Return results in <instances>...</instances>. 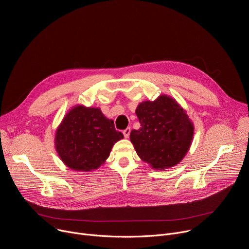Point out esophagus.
Instances as JSON below:
<instances>
[{"instance_id":"34e87169","label":"esophagus","mask_w":249,"mask_h":249,"mask_svg":"<svg viewBox=\"0 0 249 249\" xmlns=\"http://www.w3.org/2000/svg\"><path fill=\"white\" fill-rule=\"evenodd\" d=\"M123 135L125 138H128L129 135H130V128H126L124 131H123Z\"/></svg>"}]
</instances>
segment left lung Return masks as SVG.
Here are the masks:
<instances>
[{"label":"left lung","mask_w":249,"mask_h":249,"mask_svg":"<svg viewBox=\"0 0 249 249\" xmlns=\"http://www.w3.org/2000/svg\"><path fill=\"white\" fill-rule=\"evenodd\" d=\"M136 115L141 127L130 134L139 158L155 169L178 164L191 146L194 124L173 97L160 94L139 103Z\"/></svg>","instance_id":"left-lung-1"}]
</instances>
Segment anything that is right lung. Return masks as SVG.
Segmentation results:
<instances>
[{
    "mask_svg": "<svg viewBox=\"0 0 249 249\" xmlns=\"http://www.w3.org/2000/svg\"><path fill=\"white\" fill-rule=\"evenodd\" d=\"M123 138L100 108L77 104L69 109L57 127L54 145L66 166L89 172L103 165L114 144Z\"/></svg>",
    "mask_w": 249,
    "mask_h": 249,
    "instance_id": "right-lung-1",
    "label": "right lung"
}]
</instances>
